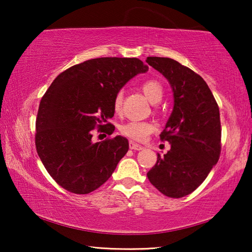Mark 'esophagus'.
Masks as SVG:
<instances>
[{
    "instance_id": "1",
    "label": "esophagus",
    "mask_w": 252,
    "mask_h": 252,
    "mask_svg": "<svg viewBox=\"0 0 252 252\" xmlns=\"http://www.w3.org/2000/svg\"><path fill=\"white\" fill-rule=\"evenodd\" d=\"M129 148L131 149V150H142V146H140V144L135 143L133 141L129 142Z\"/></svg>"
}]
</instances>
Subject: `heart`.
<instances>
[{"mask_svg": "<svg viewBox=\"0 0 252 252\" xmlns=\"http://www.w3.org/2000/svg\"><path fill=\"white\" fill-rule=\"evenodd\" d=\"M142 91L152 103H158L163 97V87L157 80H148L142 84ZM123 93L119 91L113 99V109L119 113L122 109ZM156 130V126L149 121L130 120L120 126V132L135 141H143L153 131Z\"/></svg>", "mask_w": 252, "mask_h": 252, "instance_id": "heart-1", "label": "heart"}]
</instances>
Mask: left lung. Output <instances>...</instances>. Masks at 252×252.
<instances>
[{"instance_id": "left-lung-1", "label": "left lung", "mask_w": 252, "mask_h": 252, "mask_svg": "<svg viewBox=\"0 0 252 252\" xmlns=\"http://www.w3.org/2000/svg\"><path fill=\"white\" fill-rule=\"evenodd\" d=\"M147 63L169 81L173 111L160 139L171 144L147 173L149 181L170 198L190 194L206 180L219 160V106L201 76L169 58L148 57Z\"/></svg>"}]
</instances>
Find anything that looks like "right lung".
<instances>
[{"mask_svg":"<svg viewBox=\"0 0 252 252\" xmlns=\"http://www.w3.org/2000/svg\"><path fill=\"white\" fill-rule=\"evenodd\" d=\"M136 58H97L60 73L42 96L35 147L42 163L63 189L87 194L112 176L129 150L121 135L92 141V130L112 134L113 99L127 81L148 71Z\"/></svg>","mask_w":252,"mask_h":252,"instance_id":"obj_1","label":"right lung"}]
</instances>
